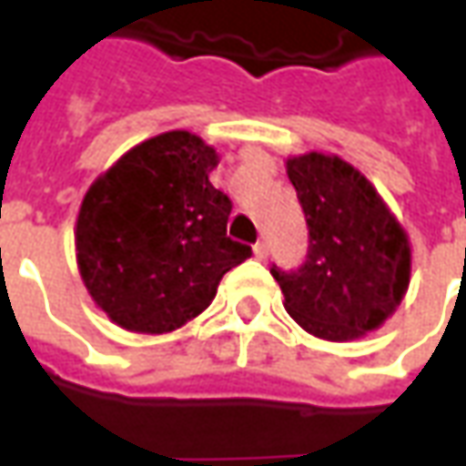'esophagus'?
<instances>
[{
  "instance_id": "esophagus-1",
  "label": "esophagus",
  "mask_w": 466,
  "mask_h": 466,
  "mask_svg": "<svg viewBox=\"0 0 466 466\" xmlns=\"http://www.w3.org/2000/svg\"><path fill=\"white\" fill-rule=\"evenodd\" d=\"M267 254H269V249H267V244H264V242L254 244V257H257L259 262H264V259H267Z\"/></svg>"
}]
</instances>
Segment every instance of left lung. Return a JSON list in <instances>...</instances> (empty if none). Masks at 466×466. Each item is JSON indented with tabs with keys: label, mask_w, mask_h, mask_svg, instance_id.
Listing matches in <instances>:
<instances>
[{
	"label": "left lung",
	"mask_w": 466,
	"mask_h": 466,
	"mask_svg": "<svg viewBox=\"0 0 466 466\" xmlns=\"http://www.w3.org/2000/svg\"><path fill=\"white\" fill-rule=\"evenodd\" d=\"M287 177L307 217L309 252L297 272L272 269L284 309L327 342L377 332L410 289L404 227L374 184L337 154L287 157Z\"/></svg>",
	"instance_id": "left-lung-1"
}]
</instances>
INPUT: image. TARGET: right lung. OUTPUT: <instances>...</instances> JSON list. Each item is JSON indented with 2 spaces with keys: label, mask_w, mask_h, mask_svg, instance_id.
Listing matches in <instances>:
<instances>
[{
  "label": "right lung",
  "mask_w": 466,
  "mask_h": 466,
  "mask_svg": "<svg viewBox=\"0 0 466 466\" xmlns=\"http://www.w3.org/2000/svg\"><path fill=\"white\" fill-rule=\"evenodd\" d=\"M219 154L172 129L124 152L89 184L75 224L79 277L109 322L169 334L212 304L252 249L227 237L229 197L209 172Z\"/></svg>",
  "instance_id": "1"
}]
</instances>
